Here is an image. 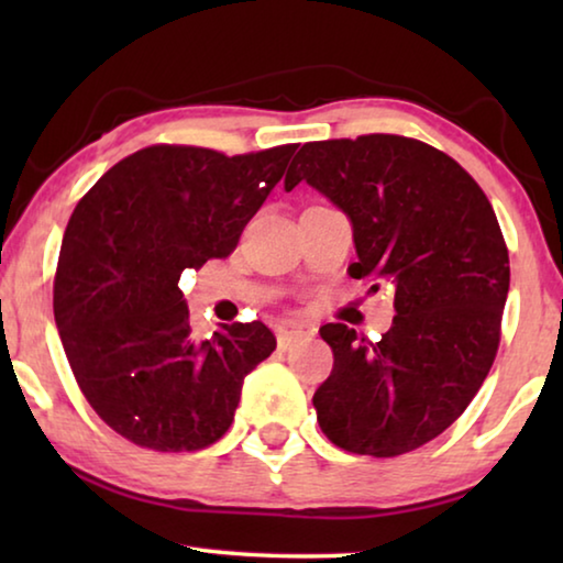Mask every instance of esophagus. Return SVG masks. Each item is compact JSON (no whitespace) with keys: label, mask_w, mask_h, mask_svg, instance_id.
I'll list each match as a JSON object with an SVG mask.
<instances>
[{"label":"esophagus","mask_w":563,"mask_h":563,"mask_svg":"<svg viewBox=\"0 0 563 563\" xmlns=\"http://www.w3.org/2000/svg\"><path fill=\"white\" fill-rule=\"evenodd\" d=\"M305 338H308V332H305L302 328H280L278 330V347L290 350L295 342H300Z\"/></svg>","instance_id":"obj_1"}]
</instances>
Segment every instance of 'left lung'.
Segmentation results:
<instances>
[{
    "mask_svg": "<svg viewBox=\"0 0 563 563\" xmlns=\"http://www.w3.org/2000/svg\"><path fill=\"white\" fill-rule=\"evenodd\" d=\"M300 180L350 218L352 278L395 283L379 342L320 328L335 355L312 397L320 430L355 454L412 452L464 412L497 355L509 292L497 216L454 158L393 133L305 144L285 190Z\"/></svg>",
    "mask_w": 563,
    "mask_h": 563,
    "instance_id": "left-lung-1",
    "label": "left lung"
}]
</instances>
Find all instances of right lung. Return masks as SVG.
I'll use <instances>...</instances> for the list:
<instances>
[{"instance_id": "add662e5", "label": "right lung", "mask_w": 563, "mask_h": 563, "mask_svg": "<svg viewBox=\"0 0 563 563\" xmlns=\"http://www.w3.org/2000/svg\"><path fill=\"white\" fill-rule=\"evenodd\" d=\"M295 148L148 146L74 208L54 278L56 328L84 397L129 442L156 452L218 442L245 375L275 350L263 322L198 340L178 280L235 251Z\"/></svg>"}]
</instances>
